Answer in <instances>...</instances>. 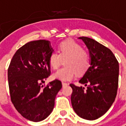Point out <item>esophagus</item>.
I'll return each mask as SVG.
<instances>
[{"label":"esophagus","instance_id":"esophagus-1","mask_svg":"<svg viewBox=\"0 0 126 126\" xmlns=\"http://www.w3.org/2000/svg\"><path fill=\"white\" fill-rule=\"evenodd\" d=\"M67 85H68V84H67V83H66V82H62V86H63V87H65V86H67Z\"/></svg>","mask_w":126,"mask_h":126}]
</instances>
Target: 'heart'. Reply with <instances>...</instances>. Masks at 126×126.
Instances as JSON below:
<instances>
[{"instance_id":"obj_1","label":"heart","mask_w":126,"mask_h":126,"mask_svg":"<svg viewBox=\"0 0 126 126\" xmlns=\"http://www.w3.org/2000/svg\"><path fill=\"white\" fill-rule=\"evenodd\" d=\"M58 52L52 51L49 57V64L53 70L63 63L65 67L53 75V78L61 81L73 80L78 74H83L90 66V55L82 46L73 40H66L59 44Z\"/></svg>"}]
</instances>
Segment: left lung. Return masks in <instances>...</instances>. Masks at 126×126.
Listing matches in <instances>:
<instances>
[{
  "label": "left lung",
  "instance_id": "left-lung-1",
  "mask_svg": "<svg viewBox=\"0 0 126 126\" xmlns=\"http://www.w3.org/2000/svg\"><path fill=\"white\" fill-rule=\"evenodd\" d=\"M89 50L90 67L73 89L71 103L75 112L84 119L94 120L108 111L117 94L119 65L111 50L92 38L82 36Z\"/></svg>",
  "mask_w": 126,
  "mask_h": 126
}]
</instances>
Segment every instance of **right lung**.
I'll use <instances>...</instances> for the list:
<instances>
[{
  "instance_id": "obj_1",
  "label": "right lung",
  "mask_w": 126,
  "mask_h": 126,
  "mask_svg": "<svg viewBox=\"0 0 126 126\" xmlns=\"http://www.w3.org/2000/svg\"><path fill=\"white\" fill-rule=\"evenodd\" d=\"M52 51L48 40L29 42L17 50L8 69L11 101L21 115L30 121H42L51 114L62 88L58 80L43 87L51 74L49 57Z\"/></svg>"
}]
</instances>
